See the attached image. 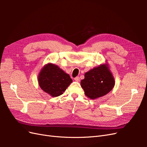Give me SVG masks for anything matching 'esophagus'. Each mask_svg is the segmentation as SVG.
Returning a JSON list of instances; mask_svg holds the SVG:
<instances>
[{
    "label": "esophagus",
    "instance_id": "esophagus-1",
    "mask_svg": "<svg viewBox=\"0 0 147 147\" xmlns=\"http://www.w3.org/2000/svg\"><path fill=\"white\" fill-rule=\"evenodd\" d=\"M74 80L76 82H79L80 81V77H76L74 78Z\"/></svg>",
    "mask_w": 147,
    "mask_h": 147
}]
</instances>
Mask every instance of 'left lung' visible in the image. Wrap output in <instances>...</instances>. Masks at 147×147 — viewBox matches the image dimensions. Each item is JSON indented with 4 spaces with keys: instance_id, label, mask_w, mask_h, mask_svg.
Listing matches in <instances>:
<instances>
[{
    "instance_id": "obj_1",
    "label": "left lung",
    "mask_w": 147,
    "mask_h": 147,
    "mask_svg": "<svg viewBox=\"0 0 147 147\" xmlns=\"http://www.w3.org/2000/svg\"><path fill=\"white\" fill-rule=\"evenodd\" d=\"M115 78L107 63L94 67L84 74L81 86L84 94L91 99L106 95L115 86Z\"/></svg>"
}]
</instances>
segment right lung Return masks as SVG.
<instances>
[{
	"label": "right lung",
	"instance_id": "right-lung-1",
	"mask_svg": "<svg viewBox=\"0 0 147 147\" xmlns=\"http://www.w3.org/2000/svg\"><path fill=\"white\" fill-rule=\"evenodd\" d=\"M38 82L43 91L54 97L63 94L72 80L57 65L48 63L40 71Z\"/></svg>",
	"mask_w": 147,
	"mask_h": 147
}]
</instances>
